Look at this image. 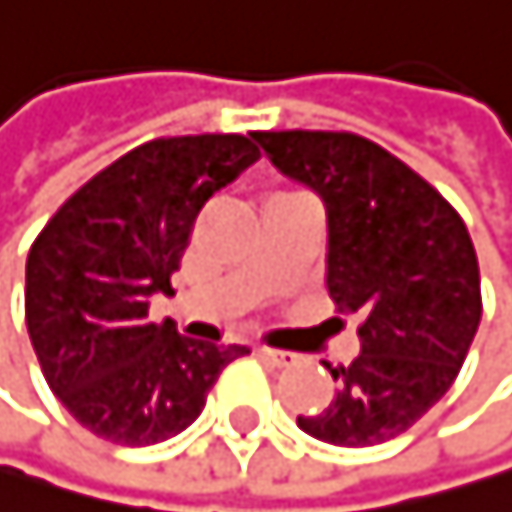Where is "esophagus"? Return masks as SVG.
Segmentation results:
<instances>
[{
  "instance_id": "34e87169",
  "label": "esophagus",
  "mask_w": 512,
  "mask_h": 512,
  "mask_svg": "<svg viewBox=\"0 0 512 512\" xmlns=\"http://www.w3.org/2000/svg\"><path fill=\"white\" fill-rule=\"evenodd\" d=\"M254 355L277 364V368H287V364H293V355H287V351H277V348H267V345H254Z\"/></svg>"
}]
</instances>
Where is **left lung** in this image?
I'll list each match as a JSON object with an SVG mask.
<instances>
[{"instance_id": "8db88e82", "label": "left lung", "mask_w": 512, "mask_h": 512, "mask_svg": "<svg viewBox=\"0 0 512 512\" xmlns=\"http://www.w3.org/2000/svg\"><path fill=\"white\" fill-rule=\"evenodd\" d=\"M264 157L326 206V287L361 316L335 400L296 416L319 442L397 439L439 403L481 322V271L461 216L381 144L348 131H254Z\"/></svg>"}]
</instances>
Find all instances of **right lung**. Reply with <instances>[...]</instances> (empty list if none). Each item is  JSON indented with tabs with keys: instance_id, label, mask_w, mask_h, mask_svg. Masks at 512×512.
Returning <instances> with one entry per match:
<instances>
[{
	"instance_id": "obj_1",
	"label": "right lung",
	"mask_w": 512,
	"mask_h": 512,
	"mask_svg": "<svg viewBox=\"0 0 512 512\" xmlns=\"http://www.w3.org/2000/svg\"><path fill=\"white\" fill-rule=\"evenodd\" d=\"M241 135L157 138L80 186L28 251L25 319L47 384L99 439L141 448L183 432L245 345L151 322L154 293L190 245L206 199L258 161Z\"/></svg>"
}]
</instances>
